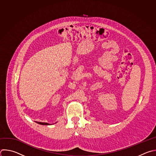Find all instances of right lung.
<instances>
[{
    "label": "right lung",
    "mask_w": 156,
    "mask_h": 156,
    "mask_svg": "<svg viewBox=\"0 0 156 156\" xmlns=\"http://www.w3.org/2000/svg\"><path fill=\"white\" fill-rule=\"evenodd\" d=\"M36 122H37V124H40V125H46V126L50 125L49 123H47V122H37V121H36Z\"/></svg>",
    "instance_id": "add662e5"
}]
</instances>
